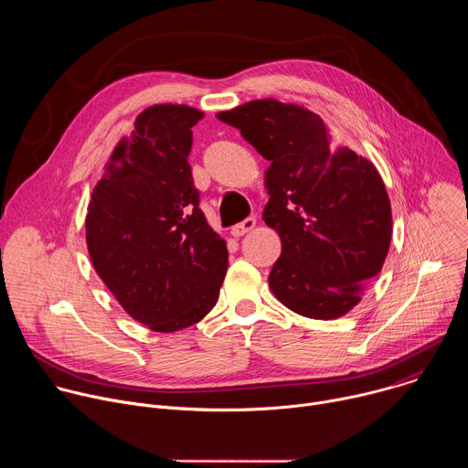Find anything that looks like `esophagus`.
Listing matches in <instances>:
<instances>
[{"label": "esophagus", "mask_w": 468, "mask_h": 468, "mask_svg": "<svg viewBox=\"0 0 468 468\" xmlns=\"http://www.w3.org/2000/svg\"><path fill=\"white\" fill-rule=\"evenodd\" d=\"M255 224H257L255 218H246V220H242V222H239L237 226L231 228V235H233L235 239H239V237L250 233V231L255 228Z\"/></svg>", "instance_id": "34e87169"}]
</instances>
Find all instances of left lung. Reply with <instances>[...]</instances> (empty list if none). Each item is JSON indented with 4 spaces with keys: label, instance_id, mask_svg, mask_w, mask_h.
Returning a JSON list of instances; mask_svg holds the SVG:
<instances>
[{
    "label": "left lung",
    "instance_id": "1",
    "mask_svg": "<svg viewBox=\"0 0 468 468\" xmlns=\"http://www.w3.org/2000/svg\"><path fill=\"white\" fill-rule=\"evenodd\" d=\"M217 118L271 161L262 220L282 239L269 276L274 296L316 320L352 311L381 272L392 237L388 194L376 166L337 148L324 120L294 103L253 100Z\"/></svg>",
    "mask_w": 468,
    "mask_h": 468
}]
</instances>
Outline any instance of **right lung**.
Listing matches in <instances>:
<instances>
[{"label": "right lung", "instance_id": "right-lung-1", "mask_svg": "<svg viewBox=\"0 0 468 468\" xmlns=\"http://www.w3.org/2000/svg\"><path fill=\"white\" fill-rule=\"evenodd\" d=\"M204 112L159 103L144 109L92 190L85 220L94 271L123 311L154 331L202 320L228 271L194 186L188 154Z\"/></svg>", "mask_w": 468, "mask_h": 468}]
</instances>
